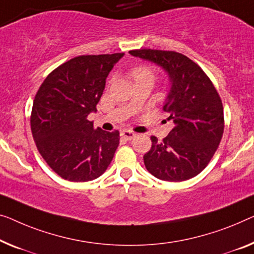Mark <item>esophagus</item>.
<instances>
[{
	"label": "esophagus",
	"mask_w": 254,
	"mask_h": 254,
	"mask_svg": "<svg viewBox=\"0 0 254 254\" xmlns=\"http://www.w3.org/2000/svg\"><path fill=\"white\" fill-rule=\"evenodd\" d=\"M121 135H122V137L127 140H132L135 137V133L130 130H123L122 132H121Z\"/></svg>",
	"instance_id": "34e87169"
}]
</instances>
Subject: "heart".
Returning <instances> with one entry per match:
<instances>
[{
    "label": "heart",
    "instance_id": "obj_1",
    "mask_svg": "<svg viewBox=\"0 0 254 254\" xmlns=\"http://www.w3.org/2000/svg\"><path fill=\"white\" fill-rule=\"evenodd\" d=\"M132 76H133L134 79L138 78H142V77H149V78H154V74L151 71L150 68L148 67H138L132 71Z\"/></svg>",
    "mask_w": 254,
    "mask_h": 254
}]
</instances>
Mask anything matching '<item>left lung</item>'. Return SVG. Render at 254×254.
Returning a JSON list of instances; mask_svg holds the SVG:
<instances>
[{
	"label": "left lung",
	"instance_id": "left-lung-1",
	"mask_svg": "<svg viewBox=\"0 0 254 254\" xmlns=\"http://www.w3.org/2000/svg\"><path fill=\"white\" fill-rule=\"evenodd\" d=\"M161 67L170 89L163 109L175 127L143 156L146 169L157 179L184 181L197 176L217 150L224 133V108L217 90L200 67L175 51L140 49L128 52Z\"/></svg>",
	"mask_w": 254,
	"mask_h": 254
}]
</instances>
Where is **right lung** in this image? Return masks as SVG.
<instances>
[{"label": "right lung", "mask_w": 254, "mask_h": 254, "mask_svg": "<svg viewBox=\"0 0 254 254\" xmlns=\"http://www.w3.org/2000/svg\"><path fill=\"white\" fill-rule=\"evenodd\" d=\"M124 54L79 56L49 74L33 103L30 127L48 165L69 181L97 179L107 170L120 143L119 131L94 128L106 78Z\"/></svg>", "instance_id": "right-lung-1"}]
</instances>
